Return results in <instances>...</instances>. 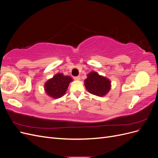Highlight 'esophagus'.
I'll list each match as a JSON object with an SVG mask.
<instances>
[{
  "instance_id": "34e87169",
  "label": "esophagus",
  "mask_w": 158,
  "mask_h": 158,
  "mask_svg": "<svg viewBox=\"0 0 158 158\" xmlns=\"http://www.w3.org/2000/svg\"><path fill=\"white\" fill-rule=\"evenodd\" d=\"M74 80H80V76H74Z\"/></svg>"
}]
</instances>
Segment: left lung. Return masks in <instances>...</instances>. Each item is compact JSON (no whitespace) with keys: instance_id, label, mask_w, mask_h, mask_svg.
<instances>
[{"instance_id":"8db88e82","label":"left lung","mask_w":158,"mask_h":158,"mask_svg":"<svg viewBox=\"0 0 158 158\" xmlns=\"http://www.w3.org/2000/svg\"><path fill=\"white\" fill-rule=\"evenodd\" d=\"M85 86L89 93L98 96H103L110 89L111 82L107 78L92 72L85 80Z\"/></svg>"}]
</instances>
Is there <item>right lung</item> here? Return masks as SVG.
Here are the masks:
<instances>
[{
    "mask_svg": "<svg viewBox=\"0 0 158 158\" xmlns=\"http://www.w3.org/2000/svg\"><path fill=\"white\" fill-rule=\"evenodd\" d=\"M72 80L73 79L70 76H64L63 74H57L46 82L45 85V92L52 98H59L64 95Z\"/></svg>",
    "mask_w": 158,
    "mask_h": 158,
    "instance_id": "obj_1",
    "label": "right lung"
}]
</instances>
